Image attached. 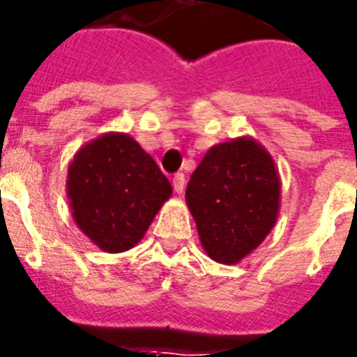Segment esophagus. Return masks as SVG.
<instances>
[{
    "label": "esophagus",
    "mask_w": 357,
    "mask_h": 357,
    "mask_svg": "<svg viewBox=\"0 0 357 357\" xmlns=\"http://www.w3.org/2000/svg\"><path fill=\"white\" fill-rule=\"evenodd\" d=\"M172 185H174V190L178 194H181L185 190V174L178 172L176 176H174L172 179Z\"/></svg>",
    "instance_id": "34e87169"
}]
</instances>
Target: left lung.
<instances>
[{"instance_id": "obj_1", "label": "left lung", "mask_w": 357, "mask_h": 357, "mask_svg": "<svg viewBox=\"0 0 357 357\" xmlns=\"http://www.w3.org/2000/svg\"><path fill=\"white\" fill-rule=\"evenodd\" d=\"M202 248L220 264H238L271 233L280 211L273 158L253 137L214 144L185 192Z\"/></svg>"}]
</instances>
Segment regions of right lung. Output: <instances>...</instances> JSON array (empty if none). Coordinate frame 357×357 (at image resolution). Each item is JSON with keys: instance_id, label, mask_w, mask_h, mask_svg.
<instances>
[{"instance_id": "add662e5", "label": "right lung", "mask_w": 357, "mask_h": 357, "mask_svg": "<svg viewBox=\"0 0 357 357\" xmlns=\"http://www.w3.org/2000/svg\"><path fill=\"white\" fill-rule=\"evenodd\" d=\"M78 229L106 253L141 242L172 185L128 133L108 132L75 153L66 181Z\"/></svg>"}]
</instances>
